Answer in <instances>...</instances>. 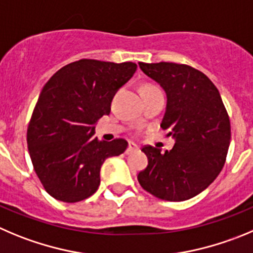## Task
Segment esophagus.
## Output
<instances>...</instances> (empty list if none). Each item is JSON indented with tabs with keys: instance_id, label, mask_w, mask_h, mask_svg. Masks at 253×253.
Instances as JSON below:
<instances>
[{
	"instance_id": "1",
	"label": "esophagus",
	"mask_w": 253,
	"mask_h": 253,
	"mask_svg": "<svg viewBox=\"0 0 253 253\" xmlns=\"http://www.w3.org/2000/svg\"><path fill=\"white\" fill-rule=\"evenodd\" d=\"M138 147L134 143H128V147H127L126 150V153H131V152H134V151H137Z\"/></svg>"
}]
</instances>
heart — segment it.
Segmentation results:
<instances>
[{
    "label": "heart",
    "instance_id": "1",
    "mask_svg": "<svg viewBox=\"0 0 253 253\" xmlns=\"http://www.w3.org/2000/svg\"><path fill=\"white\" fill-rule=\"evenodd\" d=\"M147 87H155V86H151V84H147V86H143L142 88H147Z\"/></svg>",
    "mask_w": 253,
    "mask_h": 253
}]
</instances>
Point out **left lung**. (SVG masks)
I'll return each mask as SVG.
<instances>
[{"label":"left lung","instance_id":"8db88e82","mask_svg":"<svg viewBox=\"0 0 253 253\" xmlns=\"http://www.w3.org/2000/svg\"><path fill=\"white\" fill-rule=\"evenodd\" d=\"M161 84L167 107L161 127L172 150L143 146L148 165L138 173L143 190L166 201H185L209 187L222 169L231 140L230 117L217 87L188 65L138 63Z\"/></svg>","mask_w":253,"mask_h":253}]
</instances>
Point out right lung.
Segmentation results:
<instances>
[{"mask_svg": "<svg viewBox=\"0 0 253 253\" xmlns=\"http://www.w3.org/2000/svg\"><path fill=\"white\" fill-rule=\"evenodd\" d=\"M133 62L84 60L68 63L47 81L27 127L31 161L46 192L73 204L100 186L107 157L119 156L127 141L94 137L93 125L111 111L113 94L136 72Z\"/></svg>", "mask_w": 253, "mask_h": 253, "instance_id": "obj_1", "label": "right lung"}]
</instances>
